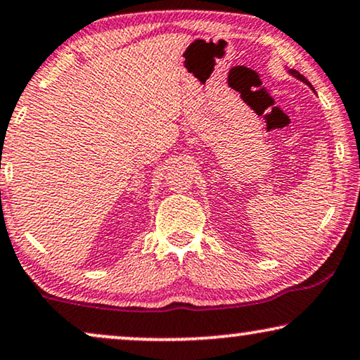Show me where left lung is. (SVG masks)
Instances as JSON below:
<instances>
[{
  "label": "left lung",
  "mask_w": 360,
  "mask_h": 360,
  "mask_svg": "<svg viewBox=\"0 0 360 360\" xmlns=\"http://www.w3.org/2000/svg\"><path fill=\"white\" fill-rule=\"evenodd\" d=\"M290 72H291V74H293V75H295V77H296V79H300V80H303V82H304V84H308V85H311V84H309V82H308V80H306V79H304V77H303V75H301V74H300V72H298V70H295V69H291V70H290ZM311 89H313V87H311Z\"/></svg>",
  "instance_id": "1"
}]
</instances>
